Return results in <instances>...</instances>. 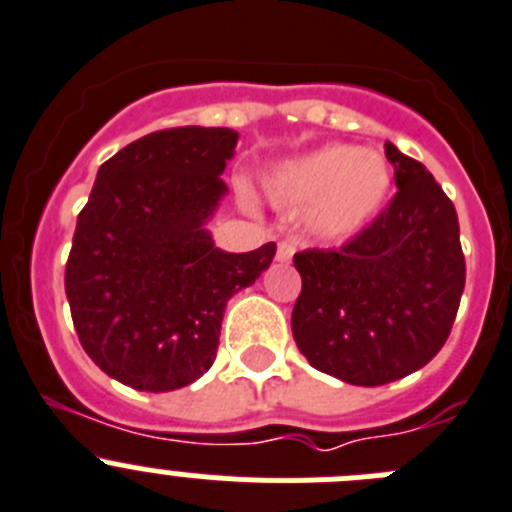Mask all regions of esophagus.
<instances>
[{"mask_svg": "<svg viewBox=\"0 0 512 512\" xmlns=\"http://www.w3.org/2000/svg\"><path fill=\"white\" fill-rule=\"evenodd\" d=\"M293 252H296V245H293V242H290V239H283V242H280L278 245V262H290L293 260Z\"/></svg>", "mask_w": 512, "mask_h": 512, "instance_id": "1", "label": "esophagus"}]
</instances>
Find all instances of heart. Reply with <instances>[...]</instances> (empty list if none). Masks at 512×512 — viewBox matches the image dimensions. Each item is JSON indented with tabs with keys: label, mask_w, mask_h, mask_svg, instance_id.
<instances>
[{
	"label": "heart",
	"mask_w": 512,
	"mask_h": 512,
	"mask_svg": "<svg viewBox=\"0 0 512 512\" xmlns=\"http://www.w3.org/2000/svg\"><path fill=\"white\" fill-rule=\"evenodd\" d=\"M270 191L288 204H313V232L344 239L380 214L390 193V168L377 153L331 145L283 165L270 181Z\"/></svg>",
	"instance_id": "b5f03b06"
}]
</instances>
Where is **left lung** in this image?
<instances>
[{
    "instance_id": "8db88e82",
    "label": "left lung",
    "mask_w": 512,
    "mask_h": 512,
    "mask_svg": "<svg viewBox=\"0 0 512 512\" xmlns=\"http://www.w3.org/2000/svg\"><path fill=\"white\" fill-rule=\"evenodd\" d=\"M395 196L334 250L293 255L301 296L293 336L311 367L352 385H388L439 354L457 319L459 219L426 165L385 142Z\"/></svg>"
}]
</instances>
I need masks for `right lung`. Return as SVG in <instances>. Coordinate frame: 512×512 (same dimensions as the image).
<instances>
[{
    "mask_svg": "<svg viewBox=\"0 0 512 512\" xmlns=\"http://www.w3.org/2000/svg\"><path fill=\"white\" fill-rule=\"evenodd\" d=\"M237 140L227 127L150 132L101 165L78 214L66 262L73 326L96 367L130 388L199 380L227 301L273 262L275 242L232 255L204 229Z\"/></svg>",
    "mask_w": 512,
    "mask_h": 512,
    "instance_id": "add662e5",
    "label": "right lung"
}]
</instances>
